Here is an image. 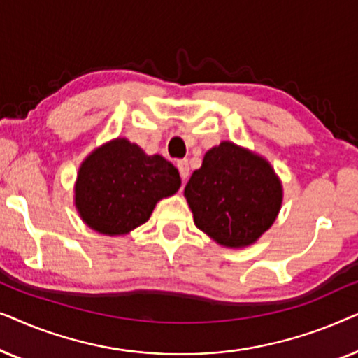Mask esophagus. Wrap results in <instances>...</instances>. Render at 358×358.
I'll return each instance as SVG.
<instances>
[{
  "label": "esophagus",
  "mask_w": 358,
  "mask_h": 358,
  "mask_svg": "<svg viewBox=\"0 0 358 358\" xmlns=\"http://www.w3.org/2000/svg\"><path fill=\"white\" fill-rule=\"evenodd\" d=\"M178 169H179V174H180V178H182V180L189 178V161L187 159H179Z\"/></svg>",
  "instance_id": "obj_1"
}]
</instances>
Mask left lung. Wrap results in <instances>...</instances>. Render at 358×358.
<instances>
[{"label": "left lung", "mask_w": 358, "mask_h": 358, "mask_svg": "<svg viewBox=\"0 0 358 358\" xmlns=\"http://www.w3.org/2000/svg\"><path fill=\"white\" fill-rule=\"evenodd\" d=\"M195 227L228 248L252 244L275 222L282 185L271 164L231 141L205 155L184 189Z\"/></svg>", "instance_id": "1"}]
</instances>
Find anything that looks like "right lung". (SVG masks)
Instances as JSON below:
<instances>
[{
	"label": "right lung",
	"instance_id": "obj_1",
	"mask_svg": "<svg viewBox=\"0 0 358 358\" xmlns=\"http://www.w3.org/2000/svg\"><path fill=\"white\" fill-rule=\"evenodd\" d=\"M179 187V173L169 161L119 138L81 164L75 203L87 227L114 236L143 224L156 202Z\"/></svg>",
	"mask_w": 358,
	"mask_h": 358
}]
</instances>
